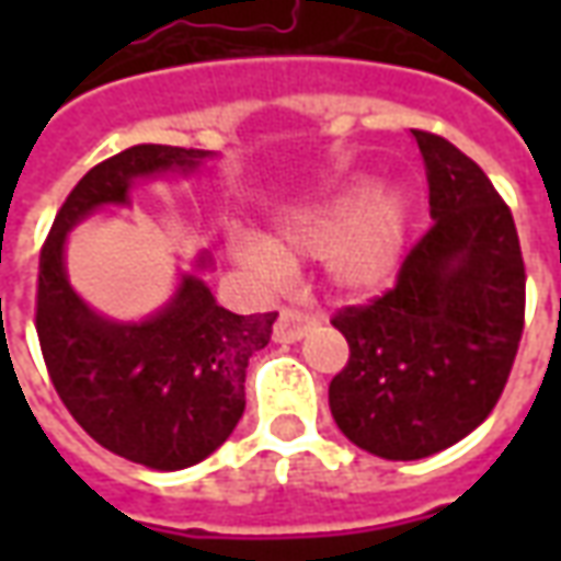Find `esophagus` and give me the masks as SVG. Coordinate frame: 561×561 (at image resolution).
<instances>
[{
	"instance_id": "1",
	"label": "esophagus",
	"mask_w": 561,
	"mask_h": 561,
	"mask_svg": "<svg viewBox=\"0 0 561 561\" xmlns=\"http://www.w3.org/2000/svg\"><path fill=\"white\" fill-rule=\"evenodd\" d=\"M316 321L300 312V309H279V318L273 324V340L276 342H297L304 340L306 330L312 328Z\"/></svg>"
}]
</instances>
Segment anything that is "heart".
<instances>
[{
  "instance_id": "heart-1",
  "label": "heart",
  "mask_w": 561,
  "mask_h": 561,
  "mask_svg": "<svg viewBox=\"0 0 561 561\" xmlns=\"http://www.w3.org/2000/svg\"><path fill=\"white\" fill-rule=\"evenodd\" d=\"M409 207L397 188L366 192L348 185L291 219L279 233L282 255L328 257L333 282L352 294L376 291L393 276L405 245ZM237 255L255 267H279L276 249L257 237H237Z\"/></svg>"
}]
</instances>
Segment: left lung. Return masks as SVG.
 <instances>
[{
	"mask_svg": "<svg viewBox=\"0 0 561 561\" xmlns=\"http://www.w3.org/2000/svg\"><path fill=\"white\" fill-rule=\"evenodd\" d=\"M412 135L426 161L433 228L390 291L330 318L348 342V364L330 381L333 421L385 459L433 457L481 426L526 324V264L511 207L450 140Z\"/></svg>",
	"mask_w": 561,
	"mask_h": 561,
	"instance_id": "obj_1",
	"label": "left lung"
}]
</instances>
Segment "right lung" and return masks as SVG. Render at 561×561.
<instances>
[{
	"label": "right lung",
	"mask_w": 561,
	"mask_h": 561,
	"mask_svg": "<svg viewBox=\"0 0 561 561\" xmlns=\"http://www.w3.org/2000/svg\"><path fill=\"white\" fill-rule=\"evenodd\" d=\"M207 152L140 144L95 164L59 207L38 257L35 330L59 400L116 457L176 471L209 457L245 409V366L276 312L237 316L185 276L173 304L144 324H111L71 291L62 267L68 228L99 204H126L128 183L188 171Z\"/></svg>",
	"instance_id": "add662e5"
}]
</instances>
